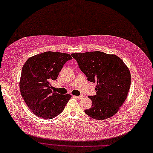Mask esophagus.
Returning a JSON list of instances; mask_svg holds the SVG:
<instances>
[{
	"instance_id": "esophagus-1",
	"label": "esophagus",
	"mask_w": 153,
	"mask_h": 153,
	"mask_svg": "<svg viewBox=\"0 0 153 153\" xmlns=\"http://www.w3.org/2000/svg\"><path fill=\"white\" fill-rule=\"evenodd\" d=\"M75 97L76 98H77V99H82L83 97H84V95L83 94H80V95H79V96H75Z\"/></svg>"
}]
</instances>
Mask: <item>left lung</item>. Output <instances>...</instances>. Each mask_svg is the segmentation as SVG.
I'll return each mask as SVG.
<instances>
[{
	"mask_svg": "<svg viewBox=\"0 0 153 153\" xmlns=\"http://www.w3.org/2000/svg\"><path fill=\"white\" fill-rule=\"evenodd\" d=\"M80 70L90 82L96 83V94L88 96L90 108L85 110L98 120L109 118L117 113L126 100L131 83V73L123 61L115 55L100 51L72 53Z\"/></svg>",
	"mask_w": 153,
	"mask_h": 153,
	"instance_id": "left-lung-1",
	"label": "left lung"
}]
</instances>
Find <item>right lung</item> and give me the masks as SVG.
<instances>
[{
	"mask_svg": "<svg viewBox=\"0 0 153 153\" xmlns=\"http://www.w3.org/2000/svg\"><path fill=\"white\" fill-rule=\"evenodd\" d=\"M73 59L68 53L45 52L30 57L24 65L19 82L21 96L37 117L51 119L62 112L71 94L52 90L51 82L57 79L65 63Z\"/></svg>",
	"mask_w": 153,
	"mask_h": 153,
	"instance_id": "add662e5",
	"label": "right lung"
}]
</instances>
